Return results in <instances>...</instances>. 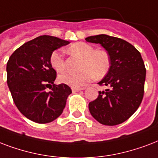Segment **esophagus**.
<instances>
[{
  "instance_id": "obj_1",
  "label": "esophagus",
  "mask_w": 158,
  "mask_h": 158,
  "mask_svg": "<svg viewBox=\"0 0 158 158\" xmlns=\"http://www.w3.org/2000/svg\"><path fill=\"white\" fill-rule=\"evenodd\" d=\"M85 88H72V90L73 92H77V91H80V90H83Z\"/></svg>"
}]
</instances>
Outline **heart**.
Here are the masks:
<instances>
[{"label": "heart", "instance_id": "1", "mask_svg": "<svg viewBox=\"0 0 158 158\" xmlns=\"http://www.w3.org/2000/svg\"><path fill=\"white\" fill-rule=\"evenodd\" d=\"M70 53L77 55L82 58L79 73L66 72L58 76V81L61 83L74 88H81L85 85L93 77L101 78L106 75L110 68V57L105 50H95V48L86 43H76L68 48ZM50 63L52 68L57 73L65 69L64 59L59 51L52 52Z\"/></svg>", "mask_w": 158, "mask_h": 158}]
</instances>
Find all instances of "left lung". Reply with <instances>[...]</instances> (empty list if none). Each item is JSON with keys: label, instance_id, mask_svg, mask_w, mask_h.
<instances>
[{"label": "left lung", "instance_id": "8db88e82", "mask_svg": "<svg viewBox=\"0 0 158 158\" xmlns=\"http://www.w3.org/2000/svg\"><path fill=\"white\" fill-rule=\"evenodd\" d=\"M85 41L100 44L110 57V70L98 82L107 89L89 103L90 114L104 125L119 124L133 115L143 97L146 69L141 54L129 42L107 35Z\"/></svg>", "mask_w": 158, "mask_h": 158}]
</instances>
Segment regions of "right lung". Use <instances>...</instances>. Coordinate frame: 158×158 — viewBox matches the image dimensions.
Instances as JSON below:
<instances>
[{
  "label": "right lung",
  "instance_id": "right-lung-1",
  "mask_svg": "<svg viewBox=\"0 0 158 158\" xmlns=\"http://www.w3.org/2000/svg\"><path fill=\"white\" fill-rule=\"evenodd\" d=\"M68 44L43 35L24 44L8 60L7 85L13 101L20 113L35 123H50L58 118L72 93L66 84L55 85L56 71L50 63L52 52ZM49 85L52 90L47 92Z\"/></svg>",
  "mask_w": 158,
  "mask_h": 158
}]
</instances>
